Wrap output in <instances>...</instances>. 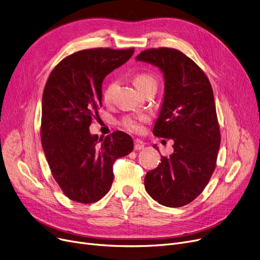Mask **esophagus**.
<instances>
[{"mask_svg":"<svg viewBox=\"0 0 260 260\" xmlns=\"http://www.w3.org/2000/svg\"><path fill=\"white\" fill-rule=\"evenodd\" d=\"M144 146H145V144L141 140H135L134 148L136 149V151H141V149L144 148Z\"/></svg>","mask_w":260,"mask_h":260,"instance_id":"1","label":"esophagus"}]
</instances>
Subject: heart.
I'll return each mask as SVG.
<instances>
[{
	"mask_svg": "<svg viewBox=\"0 0 260 260\" xmlns=\"http://www.w3.org/2000/svg\"><path fill=\"white\" fill-rule=\"evenodd\" d=\"M133 83L136 86L140 92L142 90H144L145 88H147L148 86H152V85H157V82L154 79V77H152L151 75H147V74H140L135 76L133 79ZM117 84L116 82H111L107 85V87L104 90V100L105 101H109L112 98V94L116 88ZM146 117L145 116H138V117H127L124 120H123V125H124L128 131L131 132H138L141 129V122L146 121Z\"/></svg>",
	"mask_w": 260,
	"mask_h": 260,
	"instance_id": "b5f03b06",
	"label": "heart"
}]
</instances>
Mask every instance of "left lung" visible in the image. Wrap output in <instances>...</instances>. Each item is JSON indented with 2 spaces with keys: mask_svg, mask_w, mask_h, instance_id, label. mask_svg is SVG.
<instances>
[{
  "mask_svg": "<svg viewBox=\"0 0 260 260\" xmlns=\"http://www.w3.org/2000/svg\"><path fill=\"white\" fill-rule=\"evenodd\" d=\"M136 60L163 75L165 94L153 134L174 141L173 154L146 174L144 186L162 206L183 207L201 194L216 167L220 132L213 89L198 65L177 49H147Z\"/></svg>",
  "mask_w": 260,
  "mask_h": 260,
  "instance_id": "left-lung-1",
  "label": "left lung"
}]
</instances>
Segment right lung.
Returning a JSON list of instances; mask_svg holds the SVG:
<instances>
[{
    "mask_svg": "<svg viewBox=\"0 0 260 260\" xmlns=\"http://www.w3.org/2000/svg\"><path fill=\"white\" fill-rule=\"evenodd\" d=\"M134 49L92 48L75 52L51 72L42 97L41 141L54 180L80 203H93L112 186L113 165L134 149L129 135L105 138L89 125L102 106V82L126 63Z\"/></svg>",
    "mask_w": 260,
    "mask_h": 260,
    "instance_id": "right-lung-1",
    "label": "right lung"
}]
</instances>
